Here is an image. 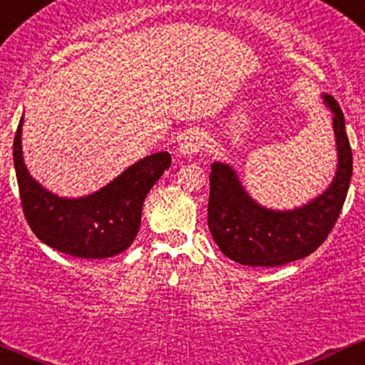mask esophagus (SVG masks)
I'll return each mask as SVG.
<instances>
[{"label":"esophagus","mask_w":365,"mask_h":365,"mask_svg":"<svg viewBox=\"0 0 365 365\" xmlns=\"http://www.w3.org/2000/svg\"><path fill=\"white\" fill-rule=\"evenodd\" d=\"M206 140V133L199 132V130H190V132L185 133L182 144H180V154H182L183 158L195 156L197 153H200V150L204 149Z\"/></svg>","instance_id":"esophagus-1"}]
</instances>
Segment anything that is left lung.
I'll use <instances>...</instances> for the list:
<instances>
[{"mask_svg":"<svg viewBox=\"0 0 365 365\" xmlns=\"http://www.w3.org/2000/svg\"><path fill=\"white\" fill-rule=\"evenodd\" d=\"M333 116L336 171L324 192L293 209L262 206L247 192L230 163L211 165L207 225L226 257L244 266L273 267L307 257L326 240L343 207L351 178V149L343 111L321 94Z\"/></svg>","mask_w":365,"mask_h":365,"instance_id":"1","label":"left lung"}]
</instances>
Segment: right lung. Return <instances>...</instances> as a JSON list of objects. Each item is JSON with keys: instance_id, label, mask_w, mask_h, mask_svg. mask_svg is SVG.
<instances>
[{"instance_id": "obj_1", "label": "right lung", "mask_w": 365, "mask_h": 365, "mask_svg": "<svg viewBox=\"0 0 365 365\" xmlns=\"http://www.w3.org/2000/svg\"><path fill=\"white\" fill-rule=\"evenodd\" d=\"M22 127L24 116L15 133L14 163L25 217L36 237L54 250L82 259L113 257L127 250L139 233L145 195L170 168V153L139 159L92 194L63 197L41 185L27 170Z\"/></svg>"}]
</instances>
